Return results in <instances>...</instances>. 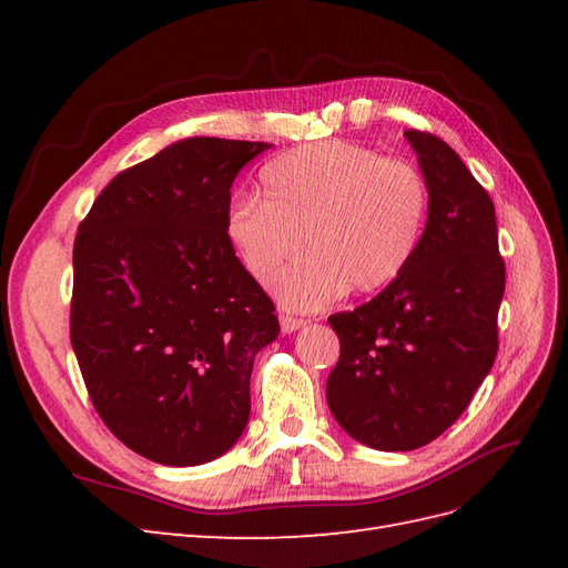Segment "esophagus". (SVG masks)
<instances>
[{
	"mask_svg": "<svg viewBox=\"0 0 568 568\" xmlns=\"http://www.w3.org/2000/svg\"><path fill=\"white\" fill-rule=\"evenodd\" d=\"M280 324H282V332L284 334H294L305 326V320L298 317H288V315H280Z\"/></svg>",
	"mask_w": 568,
	"mask_h": 568,
	"instance_id": "esophagus-1",
	"label": "esophagus"
}]
</instances>
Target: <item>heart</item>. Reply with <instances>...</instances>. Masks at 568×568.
Instances as JSON below:
<instances>
[{
  "label": "heart",
  "instance_id": "b5f03b06",
  "mask_svg": "<svg viewBox=\"0 0 568 568\" xmlns=\"http://www.w3.org/2000/svg\"><path fill=\"white\" fill-rule=\"evenodd\" d=\"M263 196L236 194L225 232L255 282H270L301 246L305 255L274 280L291 311H320L351 288L393 284L415 257L428 189L419 170L363 144L324 140L270 161Z\"/></svg>",
  "mask_w": 568,
  "mask_h": 568
}]
</instances>
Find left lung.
<instances>
[{
	"mask_svg": "<svg viewBox=\"0 0 568 568\" xmlns=\"http://www.w3.org/2000/svg\"><path fill=\"white\" fill-rule=\"evenodd\" d=\"M405 140L428 189L422 244L379 296L329 317L341 357L326 403L343 432L384 453L422 448L467 409L495 363L505 294L486 189L438 136Z\"/></svg>",
	"mask_w": 568,
	"mask_h": 568,
	"instance_id": "8db88e82",
	"label": "left lung"
}]
</instances>
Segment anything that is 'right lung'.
Here are the masks:
<instances>
[{"label": "right lung", "instance_id": "1", "mask_svg": "<svg viewBox=\"0 0 568 568\" xmlns=\"http://www.w3.org/2000/svg\"><path fill=\"white\" fill-rule=\"evenodd\" d=\"M265 142L186 136L115 175L73 248L71 343L111 434L168 467L225 455L251 415L253 357L277 338L225 232Z\"/></svg>", "mask_w": 568, "mask_h": 568}]
</instances>
